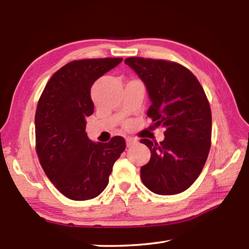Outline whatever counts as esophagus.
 I'll list each match as a JSON object with an SVG mask.
<instances>
[{
    "label": "esophagus",
    "instance_id": "34e87169",
    "mask_svg": "<svg viewBox=\"0 0 249 249\" xmlns=\"http://www.w3.org/2000/svg\"><path fill=\"white\" fill-rule=\"evenodd\" d=\"M136 142H137V138H132V137L126 138V145H127V147L133 146L134 144H136Z\"/></svg>",
    "mask_w": 249,
    "mask_h": 249
}]
</instances>
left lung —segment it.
Here are the masks:
<instances>
[{
    "label": "left lung",
    "mask_w": 249,
    "mask_h": 249,
    "mask_svg": "<svg viewBox=\"0 0 249 249\" xmlns=\"http://www.w3.org/2000/svg\"><path fill=\"white\" fill-rule=\"evenodd\" d=\"M145 83L151 105L147 112L165 140H141L150 149L141 168L142 183L156 195H178L200 176L211 148L212 114L203 88L190 70L163 59H125Z\"/></svg>",
    "instance_id": "1"
}]
</instances>
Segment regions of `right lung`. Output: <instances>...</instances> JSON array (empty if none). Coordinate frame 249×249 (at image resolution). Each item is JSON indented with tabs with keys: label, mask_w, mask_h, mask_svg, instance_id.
<instances>
[{
	"label": "right lung",
	"mask_w": 249,
	"mask_h": 249,
	"mask_svg": "<svg viewBox=\"0 0 249 249\" xmlns=\"http://www.w3.org/2000/svg\"><path fill=\"white\" fill-rule=\"evenodd\" d=\"M123 58L73 60L53 74L35 114L36 153L46 176L70 200L98 196L107 188L125 140L94 142L86 133V117L93 114L91 87Z\"/></svg>",
	"instance_id": "add662e5"
}]
</instances>
